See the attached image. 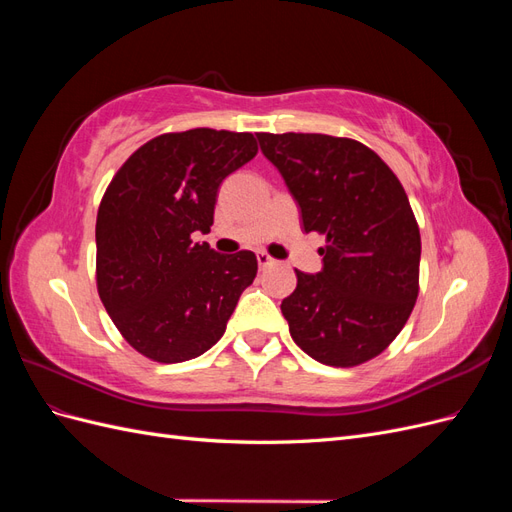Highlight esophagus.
<instances>
[{
	"label": "esophagus",
	"instance_id": "1",
	"mask_svg": "<svg viewBox=\"0 0 512 512\" xmlns=\"http://www.w3.org/2000/svg\"><path fill=\"white\" fill-rule=\"evenodd\" d=\"M256 258H258V267H260V269H267V267H273V265H275V260H273L269 254H265V252H258Z\"/></svg>",
	"mask_w": 512,
	"mask_h": 512
}]
</instances>
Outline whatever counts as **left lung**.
I'll list each match as a JSON object with an SVG mask.
<instances>
[{"mask_svg": "<svg viewBox=\"0 0 512 512\" xmlns=\"http://www.w3.org/2000/svg\"><path fill=\"white\" fill-rule=\"evenodd\" d=\"M301 209L305 232L327 235L322 269L297 271L282 301L288 329L322 365L378 356L404 329L418 294L421 235L393 170L352 138L256 134Z\"/></svg>", "mask_w": 512, "mask_h": 512, "instance_id": "8db88e82", "label": "left lung"}]
</instances>
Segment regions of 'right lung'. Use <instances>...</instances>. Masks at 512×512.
Returning <instances> with one entry per match:
<instances>
[{"label":"right lung","mask_w":512,"mask_h":512,"mask_svg":"<svg viewBox=\"0 0 512 512\" xmlns=\"http://www.w3.org/2000/svg\"><path fill=\"white\" fill-rule=\"evenodd\" d=\"M258 153L250 132L196 128L136 149L96 222L100 299L126 342L158 363L207 352L254 282V252L218 254L207 235L222 181Z\"/></svg>","instance_id":"1"}]
</instances>
